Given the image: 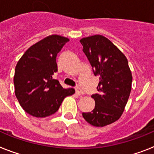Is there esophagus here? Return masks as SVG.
Listing matches in <instances>:
<instances>
[{
  "label": "esophagus",
  "instance_id": "esophagus-1",
  "mask_svg": "<svg viewBox=\"0 0 154 154\" xmlns=\"http://www.w3.org/2000/svg\"><path fill=\"white\" fill-rule=\"evenodd\" d=\"M75 92L78 94V95H79V96H82V95H83V94H84V92L81 89H80L79 86H76L75 87Z\"/></svg>",
  "mask_w": 154,
  "mask_h": 154
}]
</instances>
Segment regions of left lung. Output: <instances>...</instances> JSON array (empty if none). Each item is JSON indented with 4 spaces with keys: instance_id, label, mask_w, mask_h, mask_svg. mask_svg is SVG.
<instances>
[{
    "instance_id": "8db88e82",
    "label": "left lung",
    "mask_w": 154,
    "mask_h": 154,
    "mask_svg": "<svg viewBox=\"0 0 154 154\" xmlns=\"http://www.w3.org/2000/svg\"><path fill=\"white\" fill-rule=\"evenodd\" d=\"M80 42L94 75L99 77L98 93L92 95L95 108L82 116L92 126L103 127L123 114L131 91V71L126 56L106 37L93 35Z\"/></svg>"
}]
</instances>
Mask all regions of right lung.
Returning a JSON list of instances; mask_svg holds the SVG:
<instances>
[{"instance_id":"1","label":"right lung","mask_w":154,"mask_h":154,"mask_svg":"<svg viewBox=\"0 0 154 154\" xmlns=\"http://www.w3.org/2000/svg\"><path fill=\"white\" fill-rule=\"evenodd\" d=\"M69 39L53 35L45 38L24 52L15 67V96L23 109L35 117L55 113L63 99L75 93L64 89L52 75L58 72L56 57Z\"/></svg>"}]
</instances>
